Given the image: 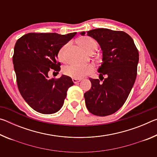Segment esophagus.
<instances>
[{
    "mask_svg": "<svg viewBox=\"0 0 157 157\" xmlns=\"http://www.w3.org/2000/svg\"><path fill=\"white\" fill-rule=\"evenodd\" d=\"M80 81H81V79H75V78H73V82L75 84L78 83V82H79Z\"/></svg>",
    "mask_w": 157,
    "mask_h": 157,
    "instance_id": "34e87169",
    "label": "esophagus"
}]
</instances>
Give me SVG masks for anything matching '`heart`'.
<instances>
[{
	"label": "heart",
	"instance_id": "b5f03b06",
	"mask_svg": "<svg viewBox=\"0 0 157 157\" xmlns=\"http://www.w3.org/2000/svg\"><path fill=\"white\" fill-rule=\"evenodd\" d=\"M79 43L86 50L87 52H91V50H95L97 48V43L94 39L89 36H85L79 39ZM71 43L68 42L64 46H63L58 52V57L60 61L65 62L67 61V51ZM94 67L91 65L87 66H78L75 64H71L65 66L63 69V72L66 75L75 79H80L91 73Z\"/></svg>",
	"mask_w": 157,
	"mask_h": 157
}]
</instances>
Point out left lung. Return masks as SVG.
I'll return each mask as SVG.
<instances>
[{"instance_id":"obj_1","label":"left lung","mask_w":157,"mask_h":157,"mask_svg":"<svg viewBox=\"0 0 157 157\" xmlns=\"http://www.w3.org/2000/svg\"><path fill=\"white\" fill-rule=\"evenodd\" d=\"M80 34L84 35L85 32ZM87 35L95 39L102 49V62L98 71L103 82L89 78L91 88L84 95L85 103L94 115L109 116L124 105L134 86L139 51L132 37L123 31L98 28L87 32Z\"/></svg>"}]
</instances>
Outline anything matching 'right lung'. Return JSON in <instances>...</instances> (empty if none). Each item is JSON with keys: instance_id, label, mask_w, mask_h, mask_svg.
<instances>
[{"instance_id": "obj_1", "label": "right lung", "mask_w": 157, "mask_h": 157, "mask_svg": "<svg viewBox=\"0 0 157 157\" xmlns=\"http://www.w3.org/2000/svg\"><path fill=\"white\" fill-rule=\"evenodd\" d=\"M76 34L28 33L15 44L13 63L18 88L25 102L37 112H57L68 89L74 84L72 79L64 75L49 79L48 72L52 69L57 73L60 71L58 52Z\"/></svg>"}]
</instances>
